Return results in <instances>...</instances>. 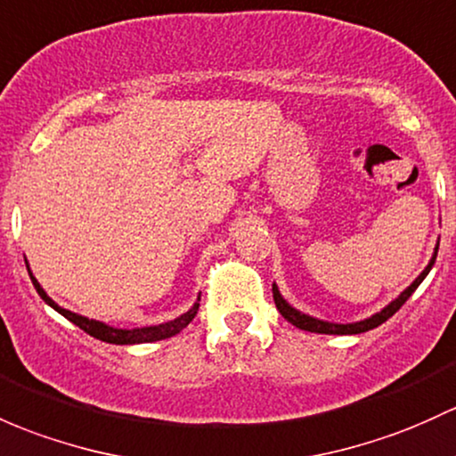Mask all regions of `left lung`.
Masks as SVG:
<instances>
[{"mask_svg":"<svg viewBox=\"0 0 456 456\" xmlns=\"http://www.w3.org/2000/svg\"><path fill=\"white\" fill-rule=\"evenodd\" d=\"M437 249H439V243L435 246V252L433 256H430L428 265L424 267V272L419 273L418 278H415L413 282H411L409 287L404 289L403 293H400L395 300H391L389 305H387L385 308H380L379 313H374L371 317H367V320H361V322H352V324H335V322H324V320H317V317H311L306 315V313L297 311V308H293L289 302L285 300V297L281 296V291H278L276 282L272 285V293H273V302H276V308L281 311V315L285 317L287 322H291L293 326L300 328V330H308V332H320V335H359V332H367L371 330V328L380 326L383 322L389 320L391 315H394L395 311H398L400 306L404 305L406 300H409L411 296H413V291L418 289L419 285H422V281L426 276H428V272L433 269L435 265V258H437Z\"/></svg>","mask_w":456,"mask_h":456,"instance_id":"left-lung-1","label":"left lung"}]
</instances>
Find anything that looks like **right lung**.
Masks as SVG:
<instances>
[{
    "label": "right lung",
    "mask_w": 456,
    "mask_h": 456,
    "mask_svg": "<svg viewBox=\"0 0 456 456\" xmlns=\"http://www.w3.org/2000/svg\"><path fill=\"white\" fill-rule=\"evenodd\" d=\"M28 267V273H30V281L34 289H37L38 296L45 300V305H50L53 311L61 313L62 317H67V320L71 322V324H76L77 328H82L85 332H89L91 337H95V339L100 341H106V344H117V346H132V344H151V341H160V339H167V337H174L178 335L183 328L189 326V322L193 320L195 313H198L200 308V296H198V302H195L193 306L189 308L187 313H183L180 317H175V320H169L165 322V324H156V326H143V328H115V326H109L104 324V322H97V320H89V317L85 315H77V313H71L67 311V308L58 306L56 302L52 300L50 296L45 293V289L38 285L37 278L32 276L30 272V265L26 263Z\"/></svg>",
    "instance_id": "add662e5"
}]
</instances>
